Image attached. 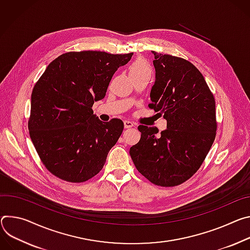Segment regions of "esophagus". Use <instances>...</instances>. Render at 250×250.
I'll use <instances>...</instances> for the list:
<instances>
[{
	"mask_svg": "<svg viewBox=\"0 0 250 250\" xmlns=\"http://www.w3.org/2000/svg\"><path fill=\"white\" fill-rule=\"evenodd\" d=\"M124 126H125V128H131V127L135 126V123L132 122V121H129V120H125L124 121Z\"/></svg>",
	"mask_w": 250,
	"mask_h": 250,
	"instance_id": "obj_1",
	"label": "esophagus"
}]
</instances>
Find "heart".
Segmentation results:
<instances>
[{
  "mask_svg": "<svg viewBox=\"0 0 250 250\" xmlns=\"http://www.w3.org/2000/svg\"><path fill=\"white\" fill-rule=\"evenodd\" d=\"M129 72L131 76H151L152 67L144 59H138L131 64Z\"/></svg>",
  "mask_w": 250,
  "mask_h": 250,
  "instance_id": "heart-1",
  "label": "heart"
}]
</instances>
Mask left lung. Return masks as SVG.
<instances>
[{
	"label": "left lung",
	"mask_w": 250,
	"mask_h": 250,
	"mask_svg": "<svg viewBox=\"0 0 250 250\" xmlns=\"http://www.w3.org/2000/svg\"><path fill=\"white\" fill-rule=\"evenodd\" d=\"M151 89L154 109L167 129L140 125L141 139L130 148L136 169L151 183L174 187L200 169L215 139V101L201 71L189 62L156 51Z\"/></svg>",
	"instance_id": "obj_1"
}]
</instances>
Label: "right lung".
<instances>
[{
	"instance_id": "add662e5",
	"label": "right lung",
	"mask_w": 250,
	"mask_h": 250,
	"mask_svg": "<svg viewBox=\"0 0 250 250\" xmlns=\"http://www.w3.org/2000/svg\"><path fill=\"white\" fill-rule=\"evenodd\" d=\"M133 52L69 51L52 61L33 89L29 131L45 168L70 183L85 182L103 168L124 123L102 122L94 101L105 97L115 71Z\"/></svg>"
}]
</instances>
